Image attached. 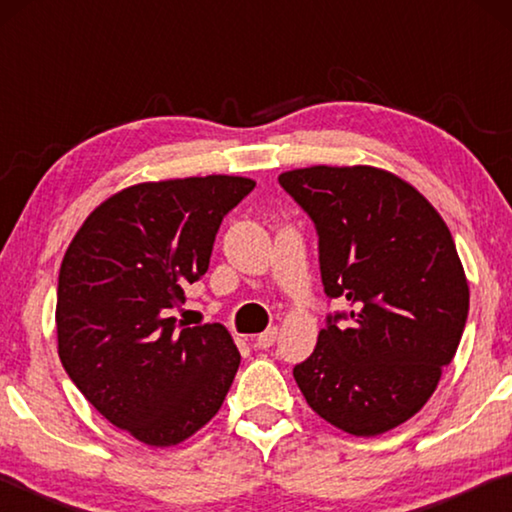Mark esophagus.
<instances>
[{"mask_svg": "<svg viewBox=\"0 0 512 512\" xmlns=\"http://www.w3.org/2000/svg\"><path fill=\"white\" fill-rule=\"evenodd\" d=\"M275 339H277V327H268L266 332H262V334L257 336L255 345H257V348H262V350H268V348H273Z\"/></svg>", "mask_w": 512, "mask_h": 512, "instance_id": "34e87169", "label": "esophagus"}]
</instances>
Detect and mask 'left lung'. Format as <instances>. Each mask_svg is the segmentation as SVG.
Listing matches in <instances>:
<instances>
[{
  "mask_svg": "<svg viewBox=\"0 0 512 512\" xmlns=\"http://www.w3.org/2000/svg\"><path fill=\"white\" fill-rule=\"evenodd\" d=\"M280 185L316 225L327 314L293 368L320 418L379 436L418 413L461 343L470 289L452 232L418 189L375 167H309Z\"/></svg>",
  "mask_w": 512,
  "mask_h": 512,
  "instance_id": "obj_1",
  "label": "left lung"
}]
</instances>
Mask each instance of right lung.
<instances>
[{
    "label": "right lung",
    "mask_w": 512,
    "mask_h": 512,
    "mask_svg": "<svg viewBox=\"0 0 512 512\" xmlns=\"http://www.w3.org/2000/svg\"><path fill=\"white\" fill-rule=\"evenodd\" d=\"M239 176L142 183L110 196L60 264L56 332L69 379L115 427L183 443L228 395L241 354L219 323L176 325L205 275L223 216L253 192Z\"/></svg>",
    "instance_id": "1"
}]
</instances>
